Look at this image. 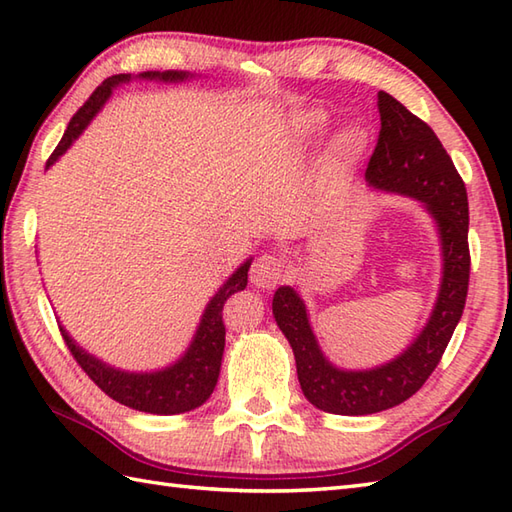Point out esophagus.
<instances>
[{
	"instance_id": "obj_1",
	"label": "esophagus",
	"mask_w": 512,
	"mask_h": 512,
	"mask_svg": "<svg viewBox=\"0 0 512 512\" xmlns=\"http://www.w3.org/2000/svg\"><path fill=\"white\" fill-rule=\"evenodd\" d=\"M281 277H284V262L273 253H262L255 259L253 268H250V281H253L257 288H275Z\"/></svg>"
}]
</instances>
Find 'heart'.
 <instances>
[{
	"label": "heart",
	"instance_id": "1",
	"mask_svg": "<svg viewBox=\"0 0 512 512\" xmlns=\"http://www.w3.org/2000/svg\"><path fill=\"white\" fill-rule=\"evenodd\" d=\"M328 123V118H325L323 112H308L306 116L299 121L301 132H308V134H317ZM365 145V138L363 134L358 132V129H345V132L336 140V149H339V154L343 158H354L361 154V149Z\"/></svg>",
	"mask_w": 512,
	"mask_h": 512
}]
</instances>
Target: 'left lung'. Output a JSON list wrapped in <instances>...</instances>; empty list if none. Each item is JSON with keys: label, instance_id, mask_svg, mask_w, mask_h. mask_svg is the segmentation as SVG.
<instances>
[{"label": "left lung", "instance_id": "8db88e82", "mask_svg": "<svg viewBox=\"0 0 512 512\" xmlns=\"http://www.w3.org/2000/svg\"><path fill=\"white\" fill-rule=\"evenodd\" d=\"M380 132L365 180L374 189L420 200L442 239V284L427 328L394 361L345 372L325 361L297 290L281 286L273 297L279 330L295 352L301 391L314 407L339 416H367L400 405L427 383L462 319L469 292V200L447 149L433 129L394 96L378 92Z\"/></svg>", "mask_w": 512, "mask_h": 512}]
</instances>
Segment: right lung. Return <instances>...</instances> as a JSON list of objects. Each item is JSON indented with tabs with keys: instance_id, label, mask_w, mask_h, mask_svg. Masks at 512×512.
I'll list each match as a JSON object with an SVG mask.
<instances>
[{
	"instance_id": "1",
	"label": "right lung",
	"mask_w": 512,
	"mask_h": 512,
	"mask_svg": "<svg viewBox=\"0 0 512 512\" xmlns=\"http://www.w3.org/2000/svg\"><path fill=\"white\" fill-rule=\"evenodd\" d=\"M138 76H143V79H160V81H184L189 74L169 70V72H143ZM129 79H132V74H114L92 92L90 99L85 101L70 118L68 129H65L57 149H54L52 156L48 158V167L61 154H65V149L74 143V138L88 127V123L96 114H99V110L105 105V101L110 99V94L116 85H121ZM248 268H250V259L235 270L233 277H228L226 284L217 290V295L211 299L209 306H206L202 321L198 325V332H195L189 350L184 352V356L178 363H173L167 369H160V372H151V374L121 372V369L105 365L99 361V358H94L85 350H81V347L70 339V334L59 325L61 336L65 345H68L70 354L74 356V361L81 365L83 372L88 374L112 400L138 411L160 413V416L191 411L195 407H200L202 402L209 400V396L215 389L217 376H220L224 336H226L222 310L228 297L246 288Z\"/></svg>"
}]
</instances>
